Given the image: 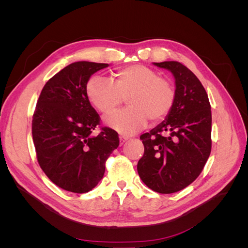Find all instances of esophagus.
<instances>
[{
    "mask_svg": "<svg viewBox=\"0 0 248 248\" xmlns=\"http://www.w3.org/2000/svg\"><path fill=\"white\" fill-rule=\"evenodd\" d=\"M119 139H120V145H123L124 142H125L127 140H128V138L125 137V136H120Z\"/></svg>",
    "mask_w": 248,
    "mask_h": 248,
    "instance_id": "1",
    "label": "esophagus"
}]
</instances>
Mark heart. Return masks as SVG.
I'll list each match as a JSON object with an SVG mask.
<instances>
[{"label":"heart","instance_id":"1","mask_svg":"<svg viewBox=\"0 0 248 248\" xmlns=\"http://www.w3.org/2000/svg\"><path fill=\"white\" fill-rule=\"evenodd\" d=\"M114 82L102 77L90 78L87 96L104 115L120 107L127 98L128 108L106 118L110 128L131 134L144 128L148 119L157 123L166 119L174 107L176 91L171 82L156 70L144 65H131L114 73Z\"/></svg>","mask_w":248,"mask_h":248}]
</instances>
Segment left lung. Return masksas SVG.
I'll list each match as a JSON object with an SVG mask.
<instances>
[{
  "mask_svg": "<svg viewBox=\"0 0 248 248\" xmlns=\"http://www.w3.org/2000/svg\"><path fill=\"white\" fill-rule=\"evenodd\" d=\"M172 73L176 99L169 116L140 136L145 152L138 172L150 189L174 193L191 184L211 152V106L205 88L183 64L153 63Z\"/></svg>",
  "mask_w": 248,
  "mask_h": 248,
  "instance_id": "8db88e82",
  "label": "left lung"
}]
</instances>
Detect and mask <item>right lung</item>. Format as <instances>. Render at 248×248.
<instances>
[{
  "mask_svg": "<svg viewBox=\"0 0 248 248\" xmlns=\"http://www.w3.org/2000/svg\"><path fill=\"white\" fill-rule=\"evenodd\" d=\"M108 64L74 62L43 87L33 115L37 160L52 183L76 193L92 190L103 178L106 161L119 146L108 127L94 136L100 117L86 92L92 74Z\"/></svg>",
  "mask_w": 248,
  "mask_h": 248,
  "instance_id": "right-lung-1",
  "label": "right lung"
}]
</instances>
